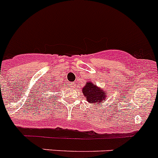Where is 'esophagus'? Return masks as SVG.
<instances>
[{
  "mask_svg": "<svg viewBox=\"0 0 158 158\" xmlns=\"http://www.w3.org/2000/svg\"><path fill=\"white\" fill-rule=\"evenodd\" d=\"M71 87L72 88H74L75 86H76V83H75V82H71Z\"/></svg>",
  "mask_w": 158,
  "mask_h": 158,
  "instance_id": "34e87169",
  "label": "esophagus"
}]
</instances>
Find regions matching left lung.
<instances>
[{
    "mask_svg": "<svg viewBox=\"0 0 158 158\" xmlns=\"http://www.w3.org/2000/svg\"><path fill=\"white\" fill-rule=\"evenodd\" d=\"M83 95L86 98L87 101L90 104H96V103L104 101L107 98V93L101 88L97 87L94 85L92 82H89L86 83V86L82 89Z\"/></svg>",
    "mask_w": 158,
    "mask_h": 158,
    "instance_id": "obj_1",
    "label": "left lung"
}]
</instances>
